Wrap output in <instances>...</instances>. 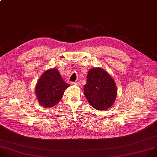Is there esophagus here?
Masks as SVG:
<instances>
[{
	"label": "esophagus",
	"instance_id": "esophagus-1",
	"mask_svg": "<svg viewBox=\"0 0 157 157\" xmlns=\"http://www.w3.org/2000/svg\"><path fill=\"white\" fill-rule=\"evenodd\" d=\"M72 85H77V86H80V85H81V83H80V82H73V83H72Z\"/></svg>",
	"mask_w": 157,
	"mask_h": 157
}]
</instances>
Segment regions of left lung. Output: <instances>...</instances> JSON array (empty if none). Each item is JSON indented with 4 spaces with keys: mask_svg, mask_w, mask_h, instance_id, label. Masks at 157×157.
Returning a JSON list of instances; mask_svg holds the SVG:
<instances>
[{
    "mask_svg": "<svg viewBox=\"0 0 157 157\" xmlns=\"http://www.w3.org/2000/svg\"><path fill=\"white\" fill-rule=\"evenodd\" d=\"M83 93L93 108L104 111L114 104L117 87L114 79L103 69L92 68L88 71Z\"/></svg>",
    "mask_w": 157,
    "mask_h": 157,
    "instance_id": "obj_1",
    "label": "left lung"
}]
</instances>
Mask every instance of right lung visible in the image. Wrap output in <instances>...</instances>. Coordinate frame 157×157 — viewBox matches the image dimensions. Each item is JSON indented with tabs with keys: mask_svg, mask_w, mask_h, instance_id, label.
<instances>
[{
	"mask_svg": "<svg viewBox=\"0 0 157 157\" xmlns=\"http://www.w3.org/2000/svg\"><path fill=\"white\" fill-rule=\"evenodd\" d=\"M69 86L62 79L57 69L46 71L38 80L35 90L40 105L46 108L53 107L62 99L65 90Z\"/></svg>",
	"mask_w": 157,
	"mask_h": 157,
	"instance_id": "add662e5",
	"label": "right lung"
}]
</instances>
